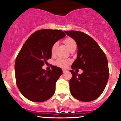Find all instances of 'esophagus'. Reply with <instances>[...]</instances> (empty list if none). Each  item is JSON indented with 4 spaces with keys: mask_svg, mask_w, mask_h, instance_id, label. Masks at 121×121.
I'll use <instances>...</instances> for the list:
<instances>
[{
    "mask_svg": "<svg viewBox=\"0 0 121 121\" xmlns=\"http://www.w3.org/2000/svg\"><path fill=\"white\" fill-rule=\"evenodd\" d=\"M62 72H63V73H65V72H67V70H66V69H62Z\"/></svg>",
    "mask_w": 121,
    "mask_h": 121,
    "instance_id": "esophagus-1",
    "label": "esophagus"
}]
</instances>
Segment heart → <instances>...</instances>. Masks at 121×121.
Here are the masks:
<instances>
[{"mask_svg":"<svg viewBox=\"0 0 121 121\" xmlns=\"http://www.w3.org/2000/svg\"><path fill=\"white\" fill-rule=\"evenodd\" d=\"M64 42L65 45H66V46L67 47V48H68L69 50L72 49V48H73V47H76V41H75L73 39L70 38V37H69V38H66V39L64 40ZM58 44H59V43L56 42L53 45V46L52 47V49H51V52H52V54L55 53V50H56V48L58 46ZM56 65H58V66H65L66 65H67L68 62L66 61V60H65L62 59H59L56 61Z\"/></svg>","mask_w":121,"mask_h":121,"instance_id":"1","label":"heart"}]
</instances>
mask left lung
Instances as JSON below:
<instances>
[{"instance_id": "obj_1", "label": "left lung", "mask_w": 121, "mask_h": 121, "mask_svg": "<svg viewBox=\"0 0 121 121\" xmlns=\"http://www.w3.org/2000/svg\"><path fill=\"white\" fill-rule=\"evenodd\" d=\"M65 33L73 38L77 45V59L71 68L83 70L81 74L70 70L72 74L69 81L70 93L78 100L93 101L102 93L109 79L106 55L93 39L84 32L69 30Z\"/></svg>"}]
</instances>
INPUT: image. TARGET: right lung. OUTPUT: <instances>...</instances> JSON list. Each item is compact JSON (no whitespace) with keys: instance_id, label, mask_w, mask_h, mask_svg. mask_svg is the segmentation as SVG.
<instances>
[{"instance_id":"1","label":"right lung","mask_w":121,"mask_h":121,"mask_svg":"<svg viewBox=\"0 0 121 121\" xmlns=\"http://www.w3.org/2000/svg\"><path fill=\"white\" fill-rule=\"evenodd\" d=\"M65 36L61 30H41L31 35L22 47L15 61V77L18 89L29 100L44 102L55 93L62 69L53 66L47 71L42 66L52 57L53 45Z\"/></svg>"}]
</instances>
